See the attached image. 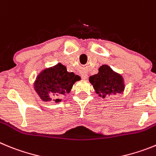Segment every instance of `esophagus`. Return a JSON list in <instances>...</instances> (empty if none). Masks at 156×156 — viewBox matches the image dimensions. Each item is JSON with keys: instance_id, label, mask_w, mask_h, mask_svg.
Returning a JSON list of instances; mask_svg holds the SVG:
<instances>
[{"instance_id": "esophagus-1", "label": "esophagus", "mask_w": 156, "mask_h": 156, "mask_svg": "<svg viewBox=\"0 0 156 156\" xmlns=\"http://www.w3.org/2000/svg\"><path fill=\"white\" fill-rule=\"evenodd\" d=\"M81 76H82L83 79H84V80H87L88 78L87 73H83L81 74Z\"/></svg>"}]
</instances>
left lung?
Segmentation results:
<instances>
[{
    "mask_svg": "<svg viewBox=\"0 0 156 156\" xmlns=\"http://www.w3.org/2000/svg\"><path fill=\"white\" fill-rule=\"evenodd\" d=\"M98 70V73L90 76L89 81L100 97L105 98L106 96L124 92L125 83L121 74L114 72L108 65H102Z\"/></svg>",
    "mask_w": 156,
    "mask_h": 156,
    "instance_id": "1",
    "label": "left lung"
}]
</instances>
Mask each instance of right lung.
Instances as JSON below:
<instances>
[{"instance_id": "add662e5", "label": "right lung", "mask_w": 156, "mask_h": 156, "mask_svg": "<svg viewBox=\"0 0 156 156\" xmlns=\"http://www.w3.org/2000/svg\"><path fill=\"white\" fill-rule=\"evenodd\" d=\"M79 80L80 76L69 73L66 67L59 62L40 73L34 82V88L42 101L58 103L62 96L70 92L73 84Z\"/></svg>"}]
</instances>
